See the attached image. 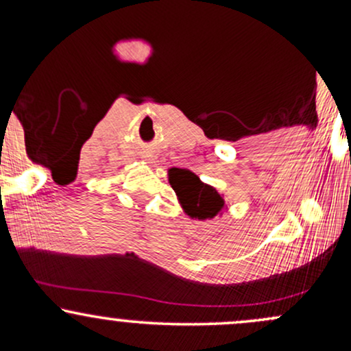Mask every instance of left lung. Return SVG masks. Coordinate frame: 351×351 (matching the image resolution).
I'll use <instances>...</instances> for the list:
<instances>
[{"mask_svg": "<svg viewBox=\"0 0 351 351\" xmlns=\"http://www.w3.org/2000/svg\"><path fill=\"white\" fill-rule=\"evenodd\" d=\"M170 184L178 196L181 208L189 217L211 219L219 215L224 208V199L215 188L204 184L195 173L181 168H171L168 171Z\"/></svg>", "mask_w": 351, "mask_h": 351, "instance_id": "8db88e82", "label": "left lung"}]
</instances>
